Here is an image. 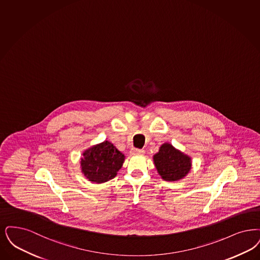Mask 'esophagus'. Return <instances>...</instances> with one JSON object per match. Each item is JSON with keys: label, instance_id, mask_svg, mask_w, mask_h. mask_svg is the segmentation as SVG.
<instances>
[{"label": "esophagus", "instance_id": "34e87169", "mask_svg": "<svg viewBox=\"0 0 260 260\" xmlns=\"http://www.w3.org/2000/svg\"><path fill=\"white\" fill-rule=\"evenodd\" d=\"M131 153L133 155H143L145 153V151L142 150V149H133Z\"/></svg>", "mask_w": 260, "mask_h": 260}]
</instances>
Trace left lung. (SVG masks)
I'll use <instances>...</instances> for the list:
<instances>
[{
	"mask_svg": "<svg viewBox=\"0 0 260 260\" xmlns=\"http://www.w3.org/2000/svg\"><path fill=\"white\" fill-rule=\"evenodd\" d=\"M156 170L166 181H178L187 175L191 167L190 157L165 143L154 156Z\"/></svg>",
	"mask_w": 260,
	"mask_h": 260,
	"instance_id": "obj_1",
	"label": "left lung"
}]
</instances>
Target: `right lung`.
<instances>
[{
    "label": "right lung",
    "mask_w": 260,
    "mask_h": 260,
    "mask_svg": "<svg viewBox=\"0 0 260 260\" xmlns=\"http://www.w3.org/2000/svg\"><path fill=\"white\" fill-rule=\"evenodd\" d=\"M124 160L125 156L112 143L104 141L84 152L81 169L89 181L101 184L113 179Z\"/></svg>",
    "instance_id": "add662e5"
}]
</instances>
